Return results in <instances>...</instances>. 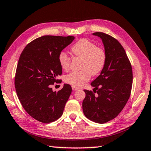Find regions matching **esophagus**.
<instances>
[{
	"instance_id": "1",
	"label": "esophagus",
	"mask_w": 151,
	"mask_h": 151,
	"mask_svg": "<svg viewBox=\"0 0 151 151\" xmlns=\"http://www.w3.org/2000/svg\"><path fill=\"white\" fill-rule=\"evenodd\" d=\"M72 89H73V91H78V90H79V88H77V87H76V86H72Z\"/></svg>"
}]
</instances>
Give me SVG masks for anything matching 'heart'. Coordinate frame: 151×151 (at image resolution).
<instances>
[{
  "instance_id": "b5f03b06",
  "label": "heart",
  "mask_w": 151,
  "mask_h": 151,
  "mask_svg": "<svg viewBox=\"0 0 151 151\" xmlns=\"http://www.w3.org/2000/svg\"><path fill=\"white\" fill-rule=\"evenodd\" d=\"M75 57L82 58L80 71L71 72L65 76V82L76 87H80L88 82L91 74L96 76L104 69L106 62L105 50L87 39H82L77 41L71 48ZM60 67L65 71L70 68L71 58L65 52L58 56Z\"/></svg>"
}]
</instances>
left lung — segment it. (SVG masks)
<instances>
[{
  "mask_svg": "<svg viewBox=\"0 0 151 151\" xmlns=\"http://www.w3.org/2000/svg\"><path fill=\"white\" fill-rule=\"evenodd\" d=\"M104 43L106 62L101 74L91 83L93 91L84 90L82 102L85 116L97 123H105L117 116L131 95L133 72L125 50L113 37L94 32Z\"/></svg>",
  "mask_w": 151,
  "mask_h": 151,
  "instance_id": "obj_1",
  "label": "left lung"
}]
</instances>
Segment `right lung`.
<instances>
[{
  "label": "right lung",
  "instance_id": "add662e5",
  "mask_svg": "<svg viewBox=\"0 0 151 151\" xmlns=\"http://www.w3.org/2000/svg\"><path fill=\"white\" fill-rule=\"evenodd\" d=\"M74 38L42 36L28 43L19 56L15 76L17 97L26 112L41 123L59 119L71 93L69 84H65L58 92L51 86L60 82L57 79L62 74L58 56Z\"/></svg>",
  "mask_w": 151,
  "mask_h": 151
}]
</instances>
